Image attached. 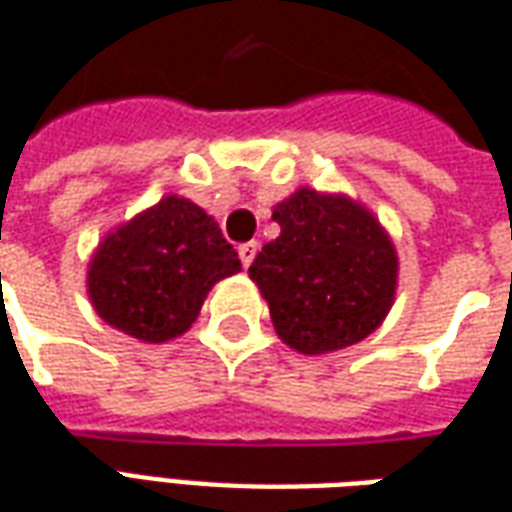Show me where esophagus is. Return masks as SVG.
<instances>
[{"instance_id": "esophagus-1", "label": "esophagus", "mask_w": 512, "mask_h": 512, "mask_svg": "<svg viewBox=\"0 0 512 512\" xmlns=\"http://www.w3.org/2000/svg\"><path fill=\"white\" fill-rule=\"evenodd\" d=\"M257 249H260V244H257V241H246V244L238 246V257H241L244 268L252 266V260H255Z\"/></svg>"}]
</instances>
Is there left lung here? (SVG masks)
Listing matches in <instances>:
<instances>
[{
	"label": "left lung",
	"instance_id": "8db88e82",
	"mask_svg": "<svg viewBox=\"0 0 512 512\" xmlns=\"http://www.w3.org/2000/svg\"><path fill=\"white\" fill-rule=\"evenodd\" d=\"M271 219L279 235L260 249L249 277L279 340L318 356L376 332L397 290V249L376 213L340 191L301 186Z\"/></svg>",
	"mask_w": 512,
	"mask_h": 512
}]
</instances>
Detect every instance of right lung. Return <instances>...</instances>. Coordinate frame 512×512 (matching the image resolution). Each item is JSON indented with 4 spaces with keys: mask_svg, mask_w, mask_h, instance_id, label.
<instances>
[{
    "mask_svg": "<svg viewBox=\"0 0 512 512\" xmlns=\"http://www.w3.org/2000/svg\"><path fill=\"white\" fill-rule=\"evenodd\" d=\"M241 271L219 224L186 197L167 194L117 224L87 263L98 318L142 343L189 332L211 288Z\"/></svg>",
    "mask_w": 512,
    "mask_h": 512,
    "instance_id": "1",
    "label": "right lung"
}]
</instances>
